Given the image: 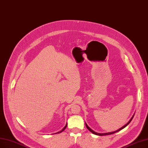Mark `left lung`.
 Here are the masks:
<instances>
[{
	"instance_id": "1",
	"label": "left lung",
	"mask_w": 148,
	"mask_h": 148,
	"mask_svg": "<svg viewBox=\"0 0 148 148\" xmlns=\"http://www.w3.org/2000/svg\"><path fill=\"white\" fill-rule=\"evenodd\" d=\"M134 115H133V116L132 117V118L131 119V120L128 121V123H127V124H126L125 126H123V127H121V128H120L119 130H117V131H114V132H108V133H103V134H100V133H97V132H94V131H92L91 128H90L88 125H87V124L85 123V125H86V127H87V129L89 131H91L92 134H95V135H97V136H107V135H111V134H114V133H115V132H119V131H120V130H121L122 129H123L124 127H125L127 125H129V123H130V122L131 121V120H132V119H133V117H134Z\"/></svg>"
}]
</instances>
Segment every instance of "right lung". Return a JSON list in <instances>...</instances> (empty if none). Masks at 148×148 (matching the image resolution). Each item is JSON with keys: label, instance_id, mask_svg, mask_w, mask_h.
Wrapping results in <instances>:
<instances>
[{"label": "right lung", "instance_id": "right-lung-1", "mask_svg": "<svg viewBox=\"0 0 148 148\" xmlns=\"http://www.w3.org/2000/svg\"><path fill=\"white\" fill-rule=\"evenodd\" d=\"M66 126H67V123H66V125H65V127H64L63 128V129H62V130H61L60 131H59V132H57L56 134H59V133H61V132H62V131H63L64 130H65L66 129Z\"/></svg>", "mask_w": 148, "mask_h": 148}]
</instances>
